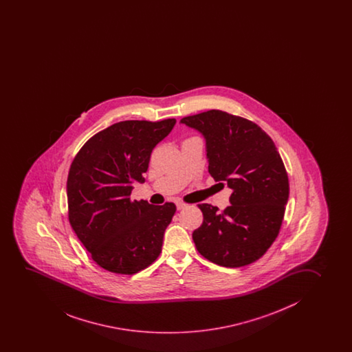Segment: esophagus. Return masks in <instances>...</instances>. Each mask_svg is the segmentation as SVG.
Wrapping results in <instances>:
<instances>
[{"mask_svg":"<svg viewBox=\"0 0 352 352\" xmlns=\"http://www.w3.org/2000/svg\"><path fill=\"white\" fill-rule=\"evenodd\" d=\"M186 206H188V204H184V202H177V209H178V210L185 208Z\"/></svg>","mask_w":352,"mask_h":352,"instance_id":"34e87169","label":"esophagus"}]
</instances>
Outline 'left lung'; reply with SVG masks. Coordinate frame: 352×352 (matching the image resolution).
<instances>
[{
	"label": "left lung",
	"instance_id": "1",
	"mask_svg": "<svg viewBox=\"0 0 352 352\" xmlns=\"http://www.w3.org/2000/svg\"><path fill=\"white\" fill-rule=\"evenodd\" d=\"M180 122L204 134L209 174L232 190L224 212L199 204L204 223L192 234L195 245L217 265H250L280 234L289 196L288 174L275 143L256 123L221 110Z\"/></svg>",
	"mask_w": 352,
	"mask_h": 352
}]
</instances>
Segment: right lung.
<instances>
[{
	"mask_svg": "<svg viewBox=\"0 0 352 352\" xmlns=\"http://www.w3.org/2000/svg\"><path fill=\"white\" fill-rule=\"evenodd\" d=\"M175 118L122 121L88 139L67 175V215L92 259L105 270L133 275L151 265L177 210L166 202L132 201L144 183L153 148L168 135Z\"/></svg>",
	"mask_w": 352,
	"mask_h": 352,
	"instance_id": "add662e5",
	"label": "right lung"
}]
</instances>
